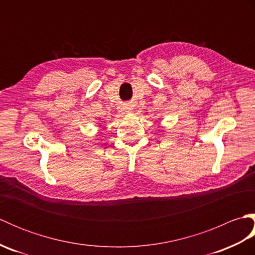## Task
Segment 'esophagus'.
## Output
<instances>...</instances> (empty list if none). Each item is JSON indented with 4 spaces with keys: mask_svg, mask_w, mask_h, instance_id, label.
I'll list each match as a JSON object with an SVG mask.
<instances>
[{
    "mask_svg": "<svg viewBox=\"0 0 255 255\" xmlns=\"http://www.w3.org/2000/svg\"><path fill=\"white\" fill-rule=\"evenodd\" d=\"M132 108H133V106H132V105H130V104H127V105H125V106H124V110H125V111H127V112H130V111H132Z\"/></svg>",
    "mask_w": 255,
    "mask_h": 255,
    "instance_id": "obj_1",
    "label": "esophagus"
}]
</instances>
